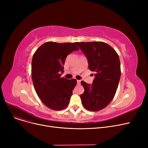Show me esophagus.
<instances>
[{
  "label": "esophagus",
  "mask_w": 148,
  "mask_h": 148,
  "mask_svg": "<svg viewBox=\"0 0 148 148\" xmlns=\"http://www.w3.org/2000/svg\"><path fill=\"white\" fill-rule=\"evenodd\" d=\"M80 82H81V81L80 80H77V84H80Z\"/></svg>",
  "instance_id": "esophagus-1"
}]
</instances>
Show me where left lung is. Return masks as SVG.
<instances>
[{
	"instance_id": "left-lung-1",
	"label": "left lung",
	"mask_w": 148,
	"mask_h": 148,
	"mask_svg": "<svg viewBox=\"0 0 148 148\" xmlns=\"http://www.w3.org/2000/svg\"><path fill=\"white\" fill-rule=\"evenodd\" d=\"M75 44L87 57L89 69L95 73L92 85L81 82L84 89L80 95L82 104L91 112L102 110L112 101L118 86L121 75L118 54L104 42Z\"/></svg>"
}]
</instances>
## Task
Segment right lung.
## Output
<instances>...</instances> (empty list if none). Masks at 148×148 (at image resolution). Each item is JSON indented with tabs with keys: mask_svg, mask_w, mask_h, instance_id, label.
Listing matches in <instances>:
<instances>
[{
	"mask_svg": "<svg viewBox=\"0 0 148 148\" xmlns=\"http://www.w3.org/2000/svg\"><path fill=\"white\" fill-rule=\"evenodd\" d=\"M75 43L47 42L34 54L31 71L34 86L42 103L51 110H61L68 106L77 84L75 79L60 77L66 56L79 50Z\"/></svg>",
	"mask_w": 148,
	"mask_h": 148,
	"instance_id": "obj_1",
	"label": "right lung"
}]
</instances>
